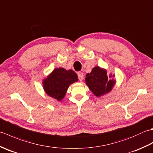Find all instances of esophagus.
<instances>
[{
  "label": "esophagus",
  "mask_w": 153,
  "mask_h": 153,
  "mask_svg": "<svg viewBox=\"0 0 153 153\" xmlns=\"http://www.w3.org/2000/svg\"><path fill=\"white\" fill-rule=\"evenodd\" d=\"M77 76H78V79L79 81H82L83 79V74L82 72H78L77 73Z\"/></svg>",
  "instance_id": "34e87169"
}]
</instances>
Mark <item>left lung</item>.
<instances>
[{
    "label": "left lung",
    "instance_id": "1",
    "mask_svg": "<svg viewBox=\"0 0 153 153\" xmlns=\"http://www.w3.org/2000/svg\"><path fill=\"white\" fill-rule=\"evenodd\" d=\"M112 76L110 74L109 78ZM107 76L106 69L99 66H95L93 68L91 73L86 74L85 82L88 86L91 92L97 97H100L105 94L110 92L116 83L115 79H109Z\"/></svg>",
    "mask_w": 153,
    "mask_h": 153
}]
</instances>
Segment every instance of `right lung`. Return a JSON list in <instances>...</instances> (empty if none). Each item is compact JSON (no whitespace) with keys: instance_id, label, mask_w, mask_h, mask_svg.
<instances>
[{"instance_id":"right-lung-1","label":"right lung","mask_w":153,"mask_h":153,"mask_svg":"<svg viewBox=\"0 0 153 153\" xmlns=\"http://www.w3.org/2000/svg\"><path fill=\"white\" fill-rule=\"evenodd\" d=\"M77 82H78L77 75L72 70L55 68L43 79V87L45 93L60 101L64 98L69 86Z\"/></svg>"}]
</instances>
